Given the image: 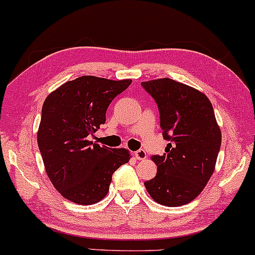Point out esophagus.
I'll list each match as a JSON object with an SVG mask.
<instances>
[{"instance_id": "1", "label": "esophagus", "mask_w": 255, "mask_h": 255, "mask_svg": "<svg viewBox=\"0 0 255 255\" xmlns=\"http://www.w3.org/2000/svg\"><path fill=\"white\" fill-rule=\"evenodd\" d=\"M135 157L137 159H146L147 158V153H146V151L145 149H138V151H136L135 152Z\"/></svg>"}]
</instances>
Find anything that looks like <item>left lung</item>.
Instances as JSON below:
<instances>
[{"mask_svg": "<svg viewBox=\"0 0 255 255\" xmlns=\"http://www.w3.org/2000/svg\"><path fill=\"white\" fill-rule=\"evenodd\" d=\"M156 101L163 137V156H152L157 174L145 182L149 196L164 206H182L204 190L216 166L221 130L203 92L170 78L141 83Z\"/></svg>", "mask_w": 255, "mask_h": 255, "instance_id": "obj_1", "label": "left lung"}]
</instances>
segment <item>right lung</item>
I'll use <instances>...</instances> for the list:
<instances>
[{
	"instance_id": "right-lung-1",
	"label": "right lung",
	"mask_w": 255,
	"mask_h": 255,
	"mask_svg": "<svg viewBox=\"0 0 255 255\" xmlns=\"http://www.w3.org/2000/svg\"><path fill=\"white\" fill-rule=\"evenodd\" d=\"M130 83L131 80L82 76L46 97L38 146L49 179L67 200L80 205L101 201L108 194L113 173L130 159L128 149L88 140L106 123L113 99Z\"/></svg>"
}]
</instances>
